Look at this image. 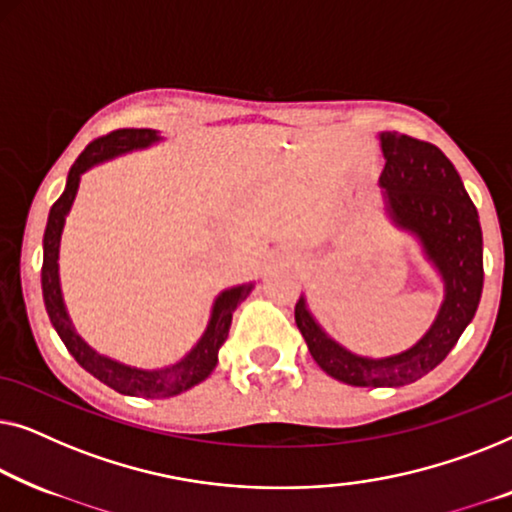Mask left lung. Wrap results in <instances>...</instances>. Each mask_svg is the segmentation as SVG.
Listing matches in <instances>:
<instances>
[{
    "label": "left lung",
    "mask_w": 512,
    "mask_h": 512,
    "mask_svg": "<svg viewBox=\"0 0 512 512\" xmlns=\"http://www.w3.org/2000/svg\"><path fill=\"white\" fill-rule=\"evenodd\" d=\"M387 208L399 227L413 232L445 280V301L431 329L413 348L385 359L357 357L341 348L308 313L294 306V320L318 366L355 387H401L427 376L448 357L478 311L482 294V232L469 192L452 162L434 143L383 132Z\"/></svg>",
    "instance_id": "obj_1"
}]
</instances>
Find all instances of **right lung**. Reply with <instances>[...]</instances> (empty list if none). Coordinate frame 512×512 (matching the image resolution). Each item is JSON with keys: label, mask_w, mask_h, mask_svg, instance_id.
I'll return each instance as SVG.
<instances>
[{"label": "right lung", "mask_w": 512, "mask_h": 512, "mask_svg": "<svg viewBox=\"0 0 512 512\" xmlns=\"http://www.w3.org/2000/svg\"><path fill=\"white\" fill-rule=\"evenodd\" d=\"M160 141V134L155 129H115V132L99 136L88 148L78 155L74 167L69 169L67 187L60 194V199L50 206L48 213V225L43 232V266H41V287H43V304H46L48 318L53 322L57 334H60L62 343L67 345V350L74 355L78 364L85 371L92 373L97 380H102L104 385H109L111 390L120 394H129V397H143V399H167L176 397L190 387L199 385L201 380L211 376V371L218 364V350L220 345L227 341L229 325H232V313L243 299L248 297L253 285H239L232 290H225L215 299L211 322L204 331V336L199 338V343L190 350V355L183 357L181 362L167 369L157 371H143L134 369V366H125L113 359L99 355L76 334L74 325L69 322L67 308L62 301L60 290V273H57V257H60V236L64 220L74 197L78 192V183H81V174L88 171L95 164L111 160V157L120 153H129V150L146 148L150 143Z\"/></svg>", "instance_id": "obj_1"}]
</instances>
